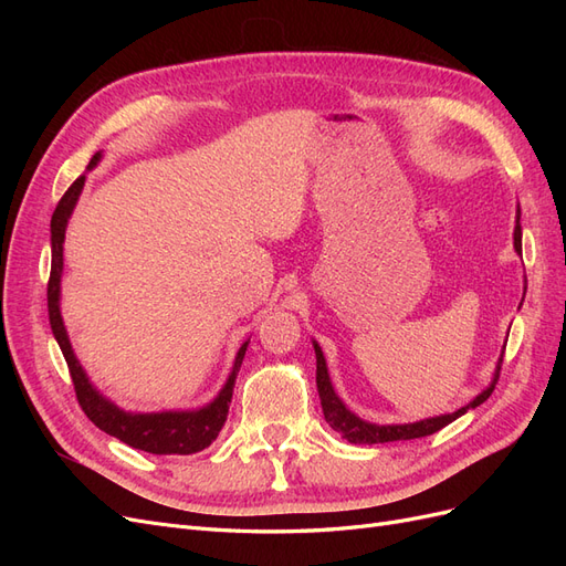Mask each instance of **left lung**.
<instances>
[{"instance_id":"obj_1","label":"left lung","mask_w":566,"mask_h":566,"mask_svg":"<svg viewBox=\"0 0 566 566\" xmlns=\"http://www.w3.org/2000/svg\"><path fill=\"white\" fill-rule=\"evenodd\" d=\"M520 210H517V227H515V250L522 254V224H520ZM316 349V387H318V397H321V406H323V416L325 422H328L335 432H339L347 441L352 443H385V441H406V439H420L427 434L439 432L441 427H447L449 422H453L455 418H460L462 413H468L470 408L484 403L491 391L499 385L501 378V366H503V356L501 364L495 368L493 382L479 394L474 401H470L468 406H462L455 413L449 416H439V418H430V420H420V422H410V424H370L361 418H356L352 410H347V406L337 399V394L331 385L328 378V368H325V358L321 347L314 342Z\"/></svg>"}]
</instances>
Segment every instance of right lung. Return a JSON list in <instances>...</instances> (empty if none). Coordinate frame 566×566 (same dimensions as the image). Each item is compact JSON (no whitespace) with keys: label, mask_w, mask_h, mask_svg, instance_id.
Masks as SVG:
<instances>
[{"label":"right lung","mask_w":566,"mask_h":566,"mask_svg":"<svg viewBox=\"0 0 566 566\" xmlns=\"http://www.w3.org/2000/svg\"><path fill=\"white\" fill-rule=\"evenodd\" d=\"M98 158L101 156L96 153L90 167H94ZM82 186H84V175L71 184V188H67L63 198L59 200L54 217H51V273H49V283H46L51 331H54V337L65 356L67 370H71L77 403L84 410V416H87L98 427V430H104L111 437H117L119 441H125L132 449L156 453V455H172V453L188 455V453H198L202 449H208L210 443L217 439V434L221 432V427H224V422H227L235 375H238V370H241L248 342L241 349H238L233 373L229 375L224 389L219 391V397L210 406H205L200 410H186V413H125V410H119L115 403L101 397V394L90 385L82 366L77 364V358L71 349V342H67L65 325H63L61 310H59L65 224H67V217H71L75 202L80 198Z\"/></svg>","instance_id":"obj_1"}]
</instances>
